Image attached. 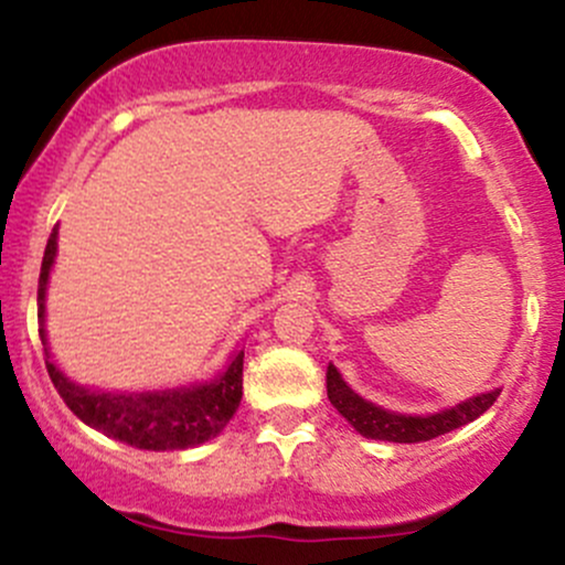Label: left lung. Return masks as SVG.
Segmentation results:
<instances>
[{
  "mask_svg": "<svg viewBox=\"0 0 565 565\" xmlns=\"http://www.w3.org/2000/svg\"><path fill=\"white\" fill-rule=\"evenodd\" d=\"M327 396L338 413L367 439H386V443H426V439L439 437L458 429V426L469 424V420L480 418L488 407L493 405L499 392H488L472 399L461 402V405L450 407V411L434 413V415H399L388 413L383 407L373 405V402L362 399L353 394L345 381L340 377L338 370H327Z\"/></svg>",
  "mask_w": 565,
  "mask_h": 565,
  "instance_id": "1",
  "label": "left lung"
}]
</instances>
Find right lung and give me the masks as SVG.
Instances as JSON below:
<instances>
[{"instance_id":"obj_1","label":"right lung","mask_w":565,"mask_h":565,"mask_svg":"<svg viewBox=\"0 0 565 565\" xmlns=\"http://www.w3.org/2000/svg\"><path fill=\"white\" fill-rule=\"evenodd\" d=\"M55 238L58 227H53L42 257L40 289H36L40 319L45 316L42 300L55 257ZM40 338L45 340L42 330ZM45 367L61 399L83 424L141 450H184L206 443L225 429L244 394V351L235 353L225 373L212 383L154 394H98L61 375L53 362H45Z\"/></svg>"}]
</instances>
